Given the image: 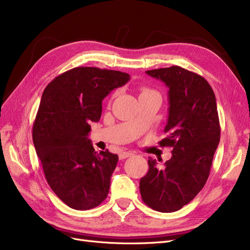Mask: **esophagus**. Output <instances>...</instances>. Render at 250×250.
<instances>
[{"label": "esophagus", "mask_w": 250, "mask_h": 250, "mask_svg": "<svg viewBox=\"0 0 250 250\" xmlns=\"http://www.w3.org/2000/svg\"><path fill=\"white\" fill-rule=\"evenodd\" d=\"M132 155H133L132 152H126V151H124V152H121V153L119 154V158H120V160H123L125 158H128V157L132 156Z\"/></svg>", "instance_id": "1"}]
</instances>
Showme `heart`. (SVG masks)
<instances>
[{"label":"heart","instance_id":"1","mask_svg":"<svg viewBox=\"0 0 250 250\" xmlns=\"http://www.w3.org/2000/svg\"><path fill=\"white\" fill-rule=\"evenodd\" d=\"M154 91L153 90H150L148 88H142L141 90V95H143V94H148V93H153Z\"/></svg>","mask_w":250,"mask_h":250}]
</instances>
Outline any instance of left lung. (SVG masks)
Masks as SVG:
<instances>
[{"label": "left lung", "instance_id": "8db88e82", "mask_svg": "<svg viewBox=\"0 0 250 250\" xmlns=\"http://www.w3.org/2000/svg\"><path fill=\"white\" fill-rule=\"evenodd\" d=\"M168 88L166 139L171 158L163 167L149 158V170L140 181L144 203L155 211L169 213L192 201L206 184L220 140L215 94L203 76L180 66L146 71Z\"/></svg>", "mask_w": 250, "mask_h": 250}]
</instances>
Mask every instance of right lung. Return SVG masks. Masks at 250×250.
Listing matches in <instances>:
<instances>
[{
    "label": "right lung",
    "mask_w": 250,
    "mask_h": 250,
    "mask_svg": "<svg viewBox=\"0 0 250 250\" xmlns=\"http://www.w3.org/2000/svg\"><path fill=\"white\" fill-rule=\"evenodd\" d=\"M130 75L97 67H75L57 76L42 94L33 143L46 181L68 207L90 210L106 199L118 155L97 153L88 139L102 100Z\"/></svg>",
    "instance_id": "add662e5"
}]
</instances>
